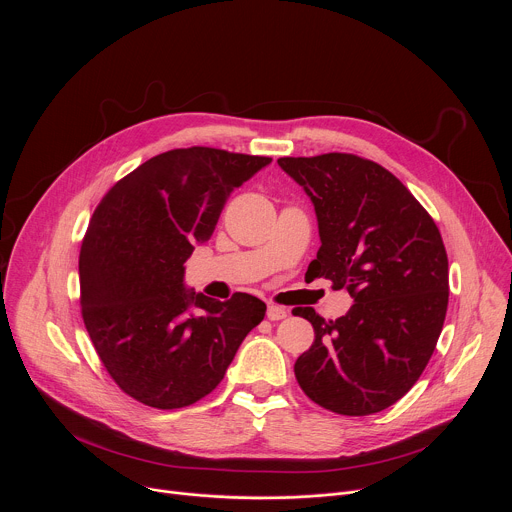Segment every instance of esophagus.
<instances>
[{"label":"esophagus","mask_w":512,"mask_h":512,"mask_svg":"<svg viewBox=\"0 0 512 512\" xmlns=\"http://www.w3.org/2000/svg\"><path fill=\"white\" fill-rule=\"evenodd\" d=\"M267 318H269L271 322L283 320V318H287V310H285V308H281V306L269 304V306H267Z\"/></svg>","instance_id":"1"}]
</instances>
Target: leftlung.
I'll return each instance as SVG.
<instances>
[{
    "mask_svg": "<svg viewBox=\"0 0 512 512\" xmlns=\"http://www.w3.org/2000/svg\"><path fill=\"white\" fill-rule=\"evenodd\" d=\"M310 196L320 249L312 279L346 287L354 304L338 320L314 308V344L296 360L302 391L340 415L397 403L421 377L448 310V255L433 218L383 166L352 154L279 158Z\"/></svg>",
    "mask_w": 512,
    "mask_h": 512,
    "instance_id": "1",
    "label": "left lung"
}]
</instances>
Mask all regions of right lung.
Returning <instances> with one entry per match:
<instances>
[{"instance_id": "1", "label": "right lung", "mask_w": 512, "mask_h": 512, "mask_svg": "<svg viewBox=\"0 0 512 512\" xmlns=\"http://www.w3.org/2000/svg\"><path fill=\"white\" fill-rule=\"evenodd\" d=\"M271 158L188 148L119 180L83 239L81 308L107 373L156 409L196 403L223 381L267 306L249 294L216 302L184 285V263L206 243L235 188Z\"/></svg>"}]
</instances>
